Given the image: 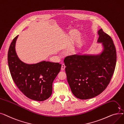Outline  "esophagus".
Returning <instances> with one entry per match:
<instances>
[{"instance_id": "34e87169", "label": "esophagus", "mask_w": 124, "mask_h": 124, "mask_svg": "<svg viewBox=\"0 0 124 124\" xmlns=\"http://www.w3.org/2000/svg\"><path fill=\"white\" fill-rule=\"evenodd\" d=\"M65 67H66V66H65V64H62V66H61V70L63 71L65 69Z\"/></svg>"}]
</instances>
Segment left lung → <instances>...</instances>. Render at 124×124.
I'll return each mask as SVG.
<instances>
[{"mask_svg":"<svg viewBox=\"0 0 124 124\" xmlns=\"http://www.w3.org/2000/svg\"><path fill=\"white\" fill-rule=\"evenodd\" d=\"M98 34L97 42L102 43L103 47L100 54L74 55L64 60L71 92L80 100L101 94L108 85L115 71L116 54L112 39L102 29Z\"/></svg>","mask_w":124,"mask_h":124,"instance_id":"left-lung-1","label":"left lung"}]
</instances>
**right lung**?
<instances>
[{"instance_id":"obj_1","label":"right lung","mask_w":124,"mask_h":124,"mask_svg":"<svg viewBox=\"0 0 124 124\" xmlns=\"http://www.w3.org/2000/svg\"><path fill=\"white\" fill-rule=\"evenodd\" d=\"M18 36L13 39L8 52V64L12 78L28 98L44 101L52 94V84L60 72L61 64L46 61L33 64L22 62L15 48Z\"/></svg>"}]
</instances>
